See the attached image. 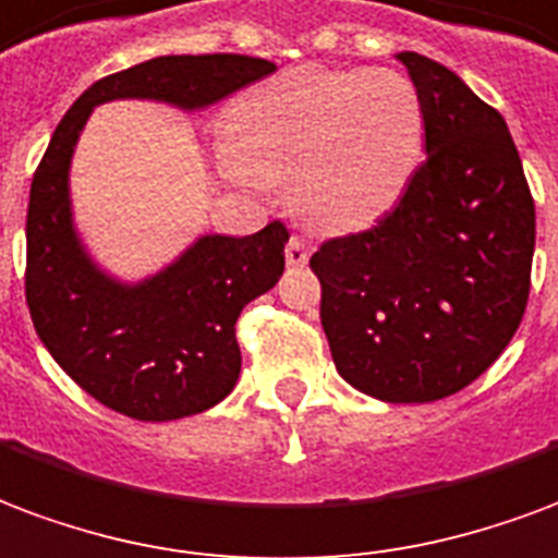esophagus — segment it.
Masks as SVG:
<instances>
[{
	"label": "esophagus",
	"instance_id": "1",
	"mask_svg": "<svg viewBox=\"0 0 558 558\" xmlns=\"http://www.w3.org/2000/svg\"><path fill=\"white\" fill-rule=\"evenodd\" d=\"M307 259H311V245H307V239L290 236V242H287V263H290V266H307Z\"/></svg>",
	"mask_w": 558,
	"mask_h": 558
}]
</instances>
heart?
I'll return each instance as SVG.
<instances>
[{
  "mask_svg": "<svg viewBox=\"0 0 558 558\" xmlns=\"http://www.w3.org/2000/svg\"><path fill=\"white\" fill-rule=\"evenodd\" d=\"M423 132V102L402 73L295 68L239 97L221 165L239 180H290L307 225L352 230L402 195Z\"/></svg>",
  "mask_w": 558,
  "mask_h": 558,
  "instance_id": "obj_1",
  "label": "heart"
}]
</instances>
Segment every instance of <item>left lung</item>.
Returning <instances> with one entry per match:
<instances>
[{
    "label": "left lung",
    "mask_w": 558,
    "mask_h": 558,
    "mask_svg": "<svg viewBox=\"0 0 558 558\" xmlns=\"http://www.w3.org/2000/svg\"><path fill=\"white\" fill-rule=\"evenodd\" d=\"M426 121V162L369 230L311 257L337 373L381 402L473 384L521 328L535 201L494 106L444 64L402 52Z\"/></svg>",
    "instance_id": "1"
}]
</instances>
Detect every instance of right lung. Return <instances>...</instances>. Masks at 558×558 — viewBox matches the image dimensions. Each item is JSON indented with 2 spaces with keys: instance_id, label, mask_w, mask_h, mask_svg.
Segmentation results:
<instances>
[{
  "instance_id": "right-lung-1",
  "label": "right lung",
  "mask_w": 558,
  "mask_h": 558,
  "mask_svg": "<svg viewBox=\"0 0 558 558\" xmlns=\"http://www.w3.org/2000/svg\"><path fill=\"white\" fill-rule=\"evenodd\" d=\"M275 70L251 56H159L102 76L70 106L32 177L26 304L35 331L85 393L118 414L165 423L218 405L242 369L236 319L283 275L290 230L204 236L138 287H121L85 257L70 225L68 168L94 106L147 97L201 109Z\"/></svg>"
}]
</instances>
